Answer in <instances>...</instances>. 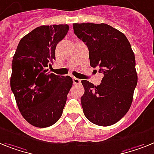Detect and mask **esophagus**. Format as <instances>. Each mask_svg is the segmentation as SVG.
I'll return each instance as SVG.
<instances>
[{"label":"esophagus","instance_id":"obj_1","mask_svg":"<svg viewBox=\"0 0 154 154\" xmlns=\"http://www.w3.org/2000/svg\"><path fill=\"white\" fill-rule=\"evenodd\" d=\"M73 83L75 85H77V84H80L81 83V80L79 79H77V78H73Z\"/></svg>","mask_w":154,"mask_h":154}]
</instances>
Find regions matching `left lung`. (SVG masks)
<instances>
[{
  "instance_id": "left-lung-1",
  "label": "left lung",
  "mask_w": 154,
  "mask_h": 154,
  "mask_svg": "<svg viewBox=\"0 0 154 154\" xmlns=\"http://www.w3.org/2000/svg\"><path fill=\"white\" fill-rule=\"evenodd\" d=\"M74 33L89 49L90 64L104 77L98 86L82 80L85 116L98 126L112 125L128 112L137 86L135 58L127 37L105 23H73Z\"/></svg>"
}]
</instances>
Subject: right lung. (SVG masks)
<instances>
[{"mask_svg":"<svg viewBox=\"0 0 154 154\" xmlns=\"http://www.w3.org/2000/svg\"><path fill=\"white\" fill-rule=\"evenodd\" d=\"M68 24L41 26L20 41L11 63L10 86L20 113L29 124L47 128L59 120L72 86L70 76L48 72Z\"/></svg>","mask_w":154,"mask_h":154,"instance_id":"obj_1","label":"right lung"}]
</instances>
